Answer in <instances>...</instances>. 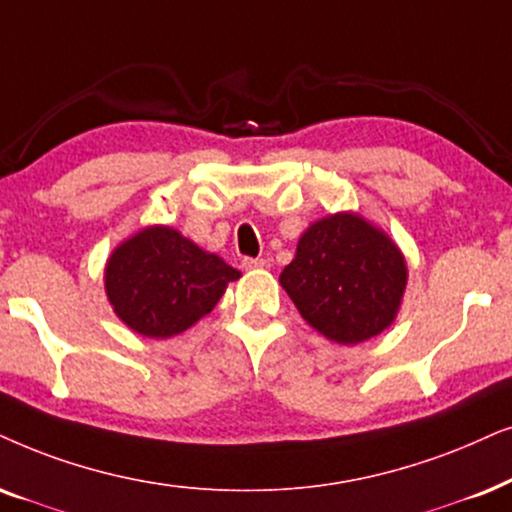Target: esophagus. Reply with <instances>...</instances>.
I'll use <instances>...</instances> for the list:
<instances>
[{
    "mask_svg": "<svg viewBox=\"0 0 512 512\" xmlns=\"http://www.w3.org/2000/svg\"><path fill=\"white\" fill-rule=\"evenodd\" d=\"M268 265V258H244L242 268L244 270H256V268H265Z\"/></svg>",
    "mask_w": 512,
    "mask_h": 512,
    "instance_id": "34e87169",
    "label": "esophagus"
}]
</instances>
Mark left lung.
I'll use <instances>...</instances> for the list:
<instances>
[{
  "mask_svg": "<svg viewBox=\"0 0 512 512\" xmlns=\"http://www.w3.org/2000/svg\"><path fill=\"white\" fill-rule=\"evenodd\" d=\"M280 284L310 327L329 341L355 345L393 324L407 263L386 232L343 211L303 232Z\"/></svg>",
  "mask_w": 512,
  "mask_h": 512,
  "instance_id": "obj_1",
  "label": "left lung"
}]
</instances>
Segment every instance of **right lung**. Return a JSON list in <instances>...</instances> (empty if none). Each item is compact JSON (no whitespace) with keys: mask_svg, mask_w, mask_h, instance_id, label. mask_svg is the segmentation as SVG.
<instances>
[{"mask_svg":"<svg viewBox=\"0 0 512 512\" xmlns=\"http://www.w3.org/2000/svg\"><path fill=\"white\" fill-rule=\"evenodd\" d=\"M240 280L223 258L199 249L167 225H152L119 244L105 265V294L136 334L169 338L190 329Z\"/></svg>","mask_w":512,"mask_h":512,"instance_id":"1","label":"right lung"}]
</instances>
